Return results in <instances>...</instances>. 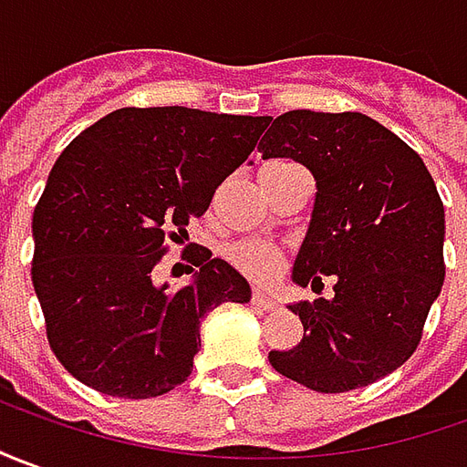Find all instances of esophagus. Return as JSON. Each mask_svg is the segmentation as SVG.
Instances as JSON below:
<instances>
[{"label":"esophagus","instance_id":"obj_1","mask_svg":"<svg viewBox=\"0 0 467 467\" xmlns=\"http://www.w3.org/2000/svg\"><path fill=\"white\" fill-rule=\"evenodd\" d=\"M252 302L256 307H262V310H276V307H279V300H276V297H269L265 292H254Z\"/></svg>","mask_w":467,"mask_h":467}]
</instances>
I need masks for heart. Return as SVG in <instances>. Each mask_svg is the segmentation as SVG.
I'll list each match as a JSON object with an SVG mask.
<instances>
[{
	"label": "heart",
	"mask_w": 467,
	"mask_h": 467,
	"mask_svg": "<svg viewBox=\"0 0 467 467\" xmlns=\"http://www.w3.org/2000/svg\"><path fill=\"white\" fill-rule=\"evenodd\" d=\"M228 259L239 272L252 276L254 282H272L285 269V254L265 241L244 239L228 246Z\"/></svg>",
	"instance_id": "heart-1"
}]
</instances>
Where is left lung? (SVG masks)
Returning a JSON list of instances; mask_svg holds the SVG:
<instances>
[{
	"mask_svg": "<svg viewBox=\"0 0 467 467\" xmlns=\"http://www.w3.org/2000/svg\"><path fill=\"white\" fill-rule=\"evenodd\" d=\"M259 152L305 165L317 188L292 282L323 287V276H336L330 300L289 305L305 336L272 350L269 363L323 394L368 387L417 350L442 289L445 208L435 180L407 141L358 111H287Z\"/></svg>",
	"mask_w": 467,
	"mask_h": 467,
	"instance_id": "8db88e82",
	"label": "left lung"
}]
</instances>
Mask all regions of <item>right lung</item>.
<instances>
[{
    "instance_id": "add662e5",
    "label": "right lung",
    "mask_w": 467,
    "mask_h": 467,
    "mask_svg": "<svg viewBox=\"0 0 467 467\" xmlns=\"http://www.w3.org/2000/svg\"><path fill=\"white\" fill-rule=\"evenodd\" d=\"M266 121L130 106L57 157L32 215V285L47 343L80 384L121 400L167 394L191 376L202 317L252 300L249 282L202 246L185 287L157 285L154 266L246 162Z\"/></svg>"
}]
</instances>
